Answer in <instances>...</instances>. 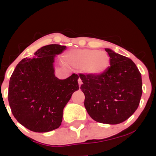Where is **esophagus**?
I'll return each instance as SVG.
<instances>
[{"label": "esophagus", "instance_id": "esophagus-1", "mask_svg": "<svg viewBox=\"0 0 156 156\" xmlns=\"http://www.w3.org/2000/svg\"><path fill=\"white\" fill-rule=\"evenodd\" d=\"M78 85H79V87H80V86H81V84H82V80H81V79H80V78H78Z\"/></svg>", "mask_w": 156, "mask_h": 156}]
</instances>
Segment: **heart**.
<instances>
[{"instance_id":"heart-1","label":"heart","mask_w":156,"mask_h":156,"mask_svg":"<svg viewBox=\"0 0 156 156\" xmlns=\"http://www.w3.org/2000/svg\"><path fill=\"white\" fill-rule=\"evenodd\" d=\"M64 58L69 65L83 68L84 72L90 75L101 74L109 65L108 55L96 50H74L67 53Z\"/></svg>"}]
</instances>
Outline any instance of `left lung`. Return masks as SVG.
<instances>
[{
  "label": "left lung",
  "instance_id": "8db88e82",
  "mask_svg": "<svg viewBox=\"0 0 156 156\" xmlns=\"http://www.w3.org/2000/svg\"><path fill=\"white\" fill-rule=\"evenodd\" d=\"M110 66L99 75L79 74L84 105L94 120L116 125L136 112L142 94L141 76L130 58L105 49Z\"/></svg>",
  "mask_w": 156,
  "mask_h": 156
}]
</instances>
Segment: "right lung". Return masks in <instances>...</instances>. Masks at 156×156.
<instances>
[{"mask_svg": "<svg viewBox=\"0 0 156 156\" xmlns=\"http://www.w3.org/2000/svg\"><path fill=\"white\" fill-rule=\"evenodd\" d=\"M66 46L52 44L34 53L33 58H25L11 76L8 100L15 119L28 130L39 133L51 131L62 124L63 109L71 96L79 89L78 76L64 80L55 76V55Z\"/></svg>", "mask_w": 156, "mask_h": 156, "instance_id": "1", "label": "right lung"}]
</instances>
